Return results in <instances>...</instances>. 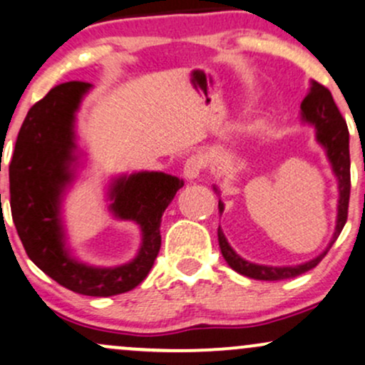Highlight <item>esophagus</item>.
<instances>
[{
	"label": "esophagus",
	"instance_id": "1",
	"mask_svg": "<svg viewBox=\"0 0 365 365\" xmlns=\"http://www.w3.org/2000/svg\"><path fill=\"white\" fill-rule=\"evenodd\" d=\"M203 167H205L203 157H201V155H191L186 160V164H184L182 175L186 179H196L201 174V170H203Z\"/></svg>",
	"mask_w": 365,
	"mask_h": 365
}]
</instances>
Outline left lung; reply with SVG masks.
Wrapping results in <instances>:
<instances>
[{
	"instance_id": "8db88e82",
	"label": "left lung",
	"mask_w": 365,
	"mask_h": 365,
	"mask_svg": "<svg viewBox=\"0 0 365 365\" xmlns=\"http://www.w3.org/2000/svg\"><path fill=\"white\" fill-rule=\"evenodd\" d=\"M304 121L314 124L316 140L327 150L328 160L331 162L333 173L338 178V190H340V200H338V217L335 234L331 242L318 258L307 261V263L297 264V267H264V264L250 263L242 259L235 252L230 244L227 242L224 232L218 227V244H220L222 256H224L229 267L241 273L244 277L255 278V280H285V278H295L302 273L309 272L319 264V261L327 256L329 247L336 241L344 229L346 215H349V200H350V150H349V128L345 119L341 118L340 110L333 101L331 92L324 85L312 81L311 90L301 104ZM217 191V190H215ZM218 210L224 212V203L218 200Z\"/></svg>"
}]
</instances>
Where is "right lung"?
I'll use <instances>...</instances> for the list:
<instances>
[{
  "instance_id": "right-lung-1",
  "label": "right lung",
  "mask_w": 365,
  "mask_h": 365,
  "mask_svg": "<svg viewBox=\"0 0 365 365\" xmlns=\"http://www.w3.org/2000/svg\"><path fill=\"white\" fill-rule=\"evenodd\" d=\"M88 88L85 81H66L30 107L10 162V207L25 252L46 275L76 294L109 297L135 289L148 275L160 251L162 215L184 182L147 170L115 179L109 208L140 225L138 256L114 268L73 258L64 241L61 200L75 178V113Z\"/></svg>"
}]
</instances>
